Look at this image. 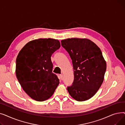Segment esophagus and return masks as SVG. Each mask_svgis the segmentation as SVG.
Segmentation results:
<instances>
[{
	"mask_svg": "<svg viewBox=\"0 0 125 125\" xmlns=\"http://www.w3.org/2000/svg\"><path fill=\"white\" fill-rule=\"evenodd\" d=\"M60 77L61 80H63V74H60Z\"/></svg>",
	"mask_w": 125,
	"mask_h": 125,
	"instance_id": "esophagus-1",
	"label": "esophagus"
}]
</instances>
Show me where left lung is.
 <instances>
[{
    "label": "left lung",
    "instance_id": "obj_1",
    "mask_svg": "<svg viewBox=\"0 0 125 125\" xmlns=\"http://www.w3.org/2000/svg\"><path fill=\"white\" fill-rule=\"evenodd\" d=\"M72 60L73 84L67 87L70 95L78 101L87 100L99 90L103 82L106 63L101 50L90 39L71 38L61 41Z\"/></svg>",
    "mask_w": 125,
    "mask_h": 125
}]
</instances>
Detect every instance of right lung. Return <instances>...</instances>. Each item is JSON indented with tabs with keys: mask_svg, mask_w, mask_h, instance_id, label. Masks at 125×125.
<instances>
[{
	"mask_svg": "<svg viewBox=\"0 0 125 125\" xmlns=\"http://www.w3.org/2000/svg\"><path fill=\"white\" fill-rule=\"evenodd\" d=\"M60 47L57 39L39 38L27 44L19 52L16 74L24 91L32 99L43 101L50 98L59 84L52 73L51 56Z\"/></svg>",
	"mask_w": 125,
	"mask_h": 125,
	"instance_id": "obj_1",
	"label": "right lung"
}]
</instances>
